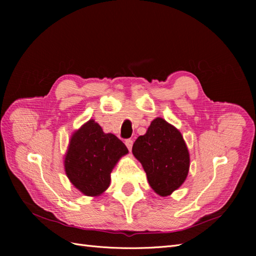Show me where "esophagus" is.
<instances>
[{"label":"esophagus","instance_id":"34e87169","mask_svg":"<svg viewBox=\"0 0 256 256\" xmlns=\"http://www.w3.org/2000/svg\"><path fill=\"white\" fill-rule=\"evenodd\" d=\"M125 144H126V146H127V148H128L129 150H131V148H132L134 141L131 140V138H127V140L125 141Z\"/></svg>","mask_w":256,"mask_h":256}]
</instances>
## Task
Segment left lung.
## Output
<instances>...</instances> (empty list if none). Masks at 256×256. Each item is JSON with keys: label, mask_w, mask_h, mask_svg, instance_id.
Listing matches in <instances>:
<instances>
[{"label": "left lung", "mask_w": 256, "mask_h": 256, "mask_svg": "<svg viewBox=\"0 0 256 256\" xmlns=\"http://www.w3.org/2000/svg\"><path fill=\"white\" fill-rule=\"evenodd\" d=\"M150 187L161 196L180 188L189 172V152L182 134L164 120H154L132 146Z\"/></svg>", "instance_id": "obj_1"}]
</instances>
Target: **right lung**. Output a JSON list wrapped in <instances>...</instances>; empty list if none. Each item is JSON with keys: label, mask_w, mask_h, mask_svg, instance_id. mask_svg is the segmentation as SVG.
<instances>
[{"label": "right lung", "mask_w": 256, "mask_h": 256, "mask_svg": "<svg viewBox=\"0 0 256 256\" xmlns=\"http://www.w3.org/2000/svg\"><path fill=\"white\" fill-rule=\"evenodd\" d=\"M127 152L118 138L104 134L90 120L72 136L64 161L66 175L85 196H99L110 186L116 162Z\"/></svg>", "instance_id": "1"}]
</instances>
